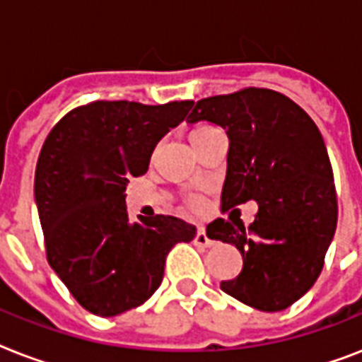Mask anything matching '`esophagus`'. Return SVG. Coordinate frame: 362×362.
Here are the masks:
<instances>
[{
  "instance_id": "obj_1",
  "label": "esophagus",
  "mask_w": 362,
  "mask_h": 362,
  "mask_svg": "<svg viewBox=\"0 0 362 362\" xmlns=\"http://www.w3.org/2000/svg\"><path fill=\"white\" fill-rule=\"evenodd\" d=\"M195 244L199 247H210L214 246V240H210L209 235H206V229L203 226L197 227V235H195Z\"/></svg>"
}]
</instances>
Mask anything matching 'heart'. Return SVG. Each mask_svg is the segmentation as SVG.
<instances>
[{
	"instance_id": "1",
	"label": "heart",
	"mask_w": 362,
	"mask_h": 362,
	"mask_svg": "<svg viewBox=\"0 0 362 362\" xmlns=\"http://www.w3.org/2000/svg\"><path fill=\"white\" fill-rule=\"evenodd\" d=\"M209 129H212V127H209V125H199V127H195V129L189 133V139L201 135V133H204V131H209ZM192 204H193V209H201V201H199V199H193Z\"/></svg>"
}]
</instances>
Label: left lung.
Segmentation results:
<instances>
[{
	"label": "left lung",
	"mask_w": 362,
	"mask_h": 362,
	"mask_svg": "<svg viewBox=\"0 0 362 362\" xmlns=\"http://www.w3.org/2000/svg\"><path fill=\"white\" fill-rule=\"evenodd\" d=\"M212 122L229 136L221 210L257 201L253 223L218 218L214 240L235 244L242 270L221 289L261 312L297 303L320 276L338 220L325 142L314 120L284 93L244 88L197 101L187 124Z\"/></svg>",
	"instance_id": "8db88e82"
}]
</instances>
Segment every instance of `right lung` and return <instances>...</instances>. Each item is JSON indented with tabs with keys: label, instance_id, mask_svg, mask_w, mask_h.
<instances>
[{
	"label": "right lung",
	"instance_id": "add662e5",
	"mask_svg": "<svg viewBox=\"0 0 362 362\" xmlns=\"http://www.w3.org/2000/svg\"><path fill=\"white\" fill-rule=\"evenodd\" d=\"M193 101H93L54 125L35 169L47 259L82 308L101 317L141 306L161 286L165 257L195 226L175 216L131 221L129 176L148 170L156 144Z\"/></svg>",
	"mask_w": 362,
	"mask_h": 362
}]
</instances>
